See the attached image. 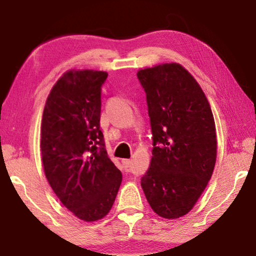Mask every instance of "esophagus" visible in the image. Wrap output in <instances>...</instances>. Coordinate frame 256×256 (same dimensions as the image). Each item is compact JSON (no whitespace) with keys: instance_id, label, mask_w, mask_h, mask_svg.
Here are the masks:
<instances>
[{"instance_id":"1","label":"esophagus","mask_w":256,"mask_h":256,"mask_svg":"<svg viewBox=\"0 0 256 256\" xmlns=\"http://www.w3.org/2000/svg\"><path fill=\"white\" fill-rule=\"evenodd\" d=\"M122 165H124V168H126V170H128L131 168V164H132V162L130 159H122Z\"/></svg>"}]
</instances>
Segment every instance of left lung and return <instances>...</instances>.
I'll use <instances>...</instances> for the list:
<instances>
[{"label":"left lung","instance_id":"8db88e82","mask_svg":"<svg viewBox=\"0 0 256 256\" xmlns=\"http://www.w3.org/2000/svg\"><path fill=\"white\" fill-rule=\"evenodd\" d=\"M153 136L142 188L152 210L176 219L193 208L216 160V122L202 88L178 63L138 71Z\"/></svg>","mask_w":256,"mask_h":256}]
</instances>
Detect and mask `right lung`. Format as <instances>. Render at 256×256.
I'll return each mask as SVG.
<instances>
[{
    "mask_svg": "<svg viewBox=\"0 0 256 256\" xmlns=\"http://www.w3.org/2000/svg\"><path fill=\"white\" fill-rule=\"evenodd\" d=\"M106 78L105 71H66L46 98L40 126L48 182L60 202L88 222L110 212L122 184L100 125V88Z\"/></svg>",
    "mask_w": 256,
    "mask_h": 256,
    "instance_id": "right-lung-1",
    "label": "right lung"
}]
</instances>
